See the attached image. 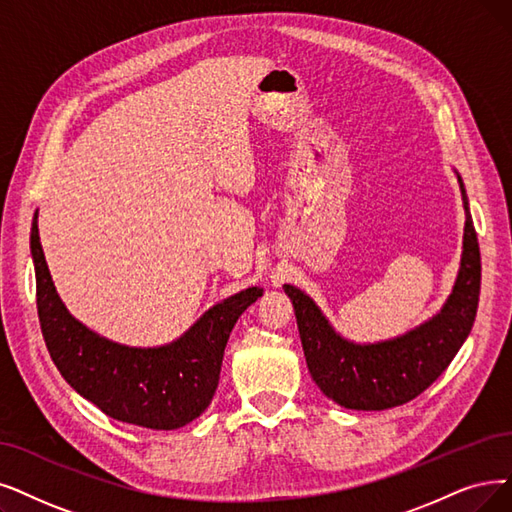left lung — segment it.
Masks as SVG:
<instances>
[{
  "instance_id": "obj_1",
  "label": "left lung",
  "mask_w": 512,
  "mask_h": 512,
  "mask_svg": "<svg viewBox=\"0 0 512 512\" xmlns=\"http://www.w3.org/2000/svg\"><path fill=\"white\" fill-rule=\"evenodd\" d=\"M458 182L466 210L462 267L441 313L418 330L380 344L346 342L309 296L285 285L294 302L309 372L321 391L342 407L388 410L416 399L445 372L473 330L481 292V252L460 176Z\"/></svg>"
}]
</instances>
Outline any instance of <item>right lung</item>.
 <instances>
[{
    "instance_id": "add662e5",
    "label": "right lung",
    "mask_w": 512,
    "mask_h": 512,
    "mask_svg": "<svg viewBox=\"0 0 512 512\" xmlns=\"http://www.w3.org/2000/svg\"><path fill=\"white\" fill-rule=\"evenodd\" d=\"M31 252L37 317L48 353L81 397L115 420L153 431L180 428L206 410L218 386L233 325L262 296L260 288H248L216 304L168 346L130 349L90 332L60 302L39 241L37 214L31 227Z\"/></svg>"
}]
</instances>
